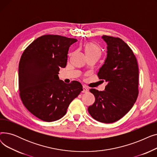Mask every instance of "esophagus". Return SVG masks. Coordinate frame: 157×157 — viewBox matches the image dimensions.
Wrapping results in <instances>:
<instances>
[{"label": "esophagus", "mask_w": 157, "mask_h": 157, "mask_svg": "<svg viewBox=\"0 0 157 157\" xmlns=\"http://www.w3.org/2000/svg\"><path fill=\"white\" fill-rule=\"evenodd\" d=\"M88 91V88L86 86H83V90H82V92L83 93H86Z\"/></svg>", "instance_id": "34e87169"}]
</instances>
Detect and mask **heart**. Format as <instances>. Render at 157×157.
<instances>
[{
    "label": "heart",
    "mask_w": 157,
    "mask_h": 157,
    "mask_svg": "<svg viewBox=\"0 0 157 157\" xmlns=\"http://www.w3.org/2000/svg\"><path fill=\"white\" fill-rule=\"evenodd\" d=\"M85 52L87 55L88 56H97L99 57L101 55V49L97 45L94 43H88L85 45Z\"/></svg>",
    "instance_id": "heart-1"
}]
</instances>
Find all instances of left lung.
I'll return each mask as SVG.
<instances>
[{"label":"left lung","mask_w":157,"mask_h":157,"mask_svg":"<svg viewBox=\"0 0 157 157\" xmlns=\"http://www.w3.org/2000/svg\"><path fill=\"white\" fill-rule=\"evenodd\" d=\"M107 58L97 76L108 82L104 91L92 88L95 101L88 107L92 117L111 123L121 119L131 109L139 94V68L130 48L118 37L103 36Z\"/></svg>","instance_id":"left-lung-1"}]
</instances>
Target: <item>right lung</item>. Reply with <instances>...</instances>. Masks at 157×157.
<instances>
[{
	"label": "right lung",
	"instance_id": "obj_1",
	"mask_svg": "<svg viewBox=\"0 0 157 157\" xmlns=\"http://www.w3.org/2000/svg\"><path fill=\"white\" fill-rule=\"evenodd\" d=\"M77 39L58 35L36 39L23 52L19 63L21 100L35 117L44 121L62 118L83 86L77 81L66 84L59 79L60 68L67 65L71 45Z\"/></svg>",
	"mask_w": 157,
	"mask_h": 157
}]
</instances>
